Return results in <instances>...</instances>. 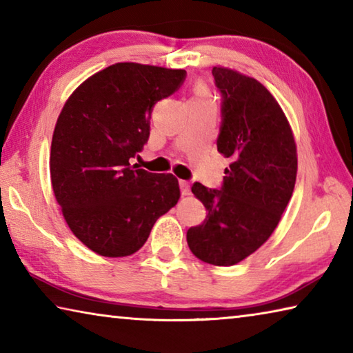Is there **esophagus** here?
<instances>
[{"instance_id": "esophagus-1", "label": "esophagus", "mask_w": 353, "mask_h": 353, "mask_svg": "<svg viewBox=\"0 0 353 353\" xmlns=\"http://www.w3.org/2000/svg\"><path fill=\"white\" fill-rule=\"evenodd\" d=\"M179 185H181L182 196H188L190 194V183L187 181H179Z\"/></svg>"}]
</instances>
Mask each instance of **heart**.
I'll list each match as a JSON object with an SVG mask.
<instances>
[{"label":"heart","instance_id":"obj_1","mask_svg":"<svg viewBox=\"0 0 353 353\" xmlns=\"http://www.w3.org/2000/svg\"><path fill=\"white\" fill-rule=\"evenodd\" d=\"M208 94H207V90L202 85L198 87V90H196V97L194 99H207Z\"/></svg>","mask_w":353,"mask_h":353}]
</instances>
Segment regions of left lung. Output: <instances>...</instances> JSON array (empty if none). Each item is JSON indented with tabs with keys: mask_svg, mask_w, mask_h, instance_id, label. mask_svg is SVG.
<instances>
[{
	"mask_svg": "<svg viewBox=\"0 0 353 353\" xmlns=\"http://www.w3.org/2000/svg\"><path fill=\"white\" fill-rule=\"evenodd\" d=\"M212 74L223 97L218 151L232 163L221 190L191 187L208 213L190 227L187 243L208 265L232 266L277 227L294 190L297 151L282 107L263 83L224 67H213Z\"/></svg>",
	"mask_w": 353,
	"mask_h": 353,
	"instance_id": "obj_1",
	"label": "left lung"
}]
</instances>
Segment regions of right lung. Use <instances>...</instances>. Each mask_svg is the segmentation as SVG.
Masks as SVG:
<instances>
[{"label":"right lung","instance_id":"1","mask_svg":"<svg viewBox=\"0 0 353 353\" xmlns=\"http://www.w3.org/2000/svg\"><path fill=\"white\" fill-rule=\"evenodd\" d=\"M185 70L121 62L83 81L67 99L51 141L52 191L77 240L103 256H128L181 198L177 179L129 162L149 139L155 103Z\"/></svg>","mask_w":353,"mask_h":353}]
</instances>
